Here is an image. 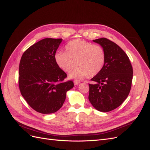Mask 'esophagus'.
I'll return each mask as SVG.
<instances>
[{"instance_id":"esophagus-1","label":"esophagus","mask_w":150,"mask_h":150,"mask_svg":"<svg viewBox=\"0 0 150 150\" xmlns=\"http://www.w3.org/2000/svg\"><path fill=\"white\" fill-rule=\"evenodd\" d=\"M79 83H80V81H78V80H74V83L75 85H78V84H79Z\"/></svg>"}]
</instances>
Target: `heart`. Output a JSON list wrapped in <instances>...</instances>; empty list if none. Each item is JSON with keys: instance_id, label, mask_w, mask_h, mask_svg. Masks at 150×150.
<instances>
[{"instance_id": "heart-1", "label": "heart", "mask_w": 150, "mask_h": 150, "mask_svg": "<svg viewBox=\"0 0 150 150\" xmlns=\"http://www.w3.org/2000/svg\"><path fill=\"white\" fill-rule=\"evenodd\" d=\"M65 50L66 52L57 53L54 59L58 66L65 72H71L77 64L78 67L69 75L71 78L81 79L88 75L95 76L104 67L106 54L100 45L76 39L69 42Z\"/></svg>"}]
</instances>
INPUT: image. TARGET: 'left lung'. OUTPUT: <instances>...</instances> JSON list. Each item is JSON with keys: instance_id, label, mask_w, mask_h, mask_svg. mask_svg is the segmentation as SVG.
<instances>
[{"instance_id": "left-lung-1", "label": "left lung", "mask_w": 150, "mask_h": 150, "mask_svg": "<svg viewBox=\"0 0 150 150\" xmlns=\"http://www.w3.org/2000/svg\"><path fill=\"white\" fill-rule=\"evenodd\" d=\"M105 50L106 60L99 74L89 84L88 99L97 110L109 112L121 105L130 93L133 69L129 57L118 45L107 38L93 40Z\"/></svg>"}]
</instances>
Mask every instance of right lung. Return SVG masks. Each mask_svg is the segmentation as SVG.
<instances>
[{"label": "right lung", "instance_id": "right-lung-1", "mask_svg": "<svg viewBox=\"0 0 150 150\" xmlns=\"http://www.w3.org/2000/svg\"><path fill=\"white\" fill-rule=\"evenodd\" d=\"M62 39L46 38L23 53L19 66L18 85L27 104L42 114L57 112L62 106L72 80L58 66L54 56Z\"/></svg>", "mask_w": 150, "mask_h": 150}]
</instances>
